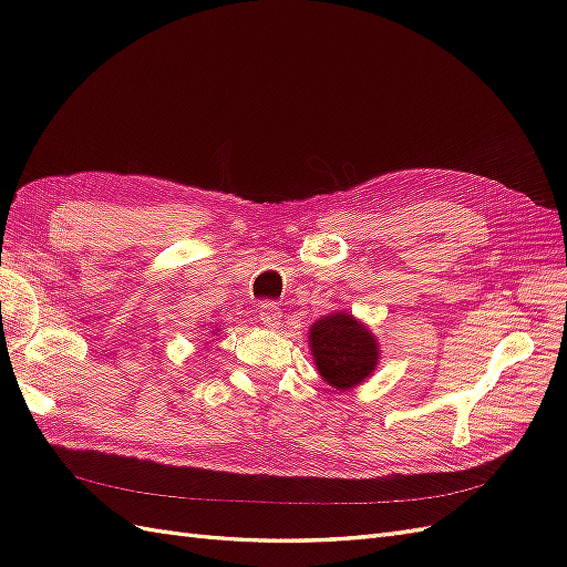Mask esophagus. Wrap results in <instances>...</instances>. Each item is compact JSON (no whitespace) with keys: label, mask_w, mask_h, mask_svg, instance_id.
I'll use <instances>...</instances> for the list:
<instances>
[{"label":"esophagus","mask_w":567,"mask_h":567,"mask_svg":"<svg viewBox=\"0 0 567 567\" xmlns=\"http://www.w3.org/2000/svg\"><path fill=\"white\" fill-rule=\"evenodd\" d=\"M257 319H260V323L265 326V329H279L281 319H284V312L279 310V305L262 302L260 310H257Z\"/></svg>","instance_id":"34e87169"}]
</instances>
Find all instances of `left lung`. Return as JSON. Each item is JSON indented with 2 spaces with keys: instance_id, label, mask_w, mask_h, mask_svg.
Returning <instances> with one entry per match:
<instances>
[{
  "instance_id": "left-lung-1",
  "label": "left lung",
  "mask_w": 567,
  "mask_h": 567,
  "mask_svg": "<svg viewBox=\"0 0 567 567\" xmlns=\"http://www.w3.org/2000/svg\"><path fill=\"white\" fill-rule=\"evenodd\" d=\"M310 352L326 385L333 390H352L369 381L381 362L379 338L364 321L350 312H333L310 326Z\"/></svg>"
}]
</instances>
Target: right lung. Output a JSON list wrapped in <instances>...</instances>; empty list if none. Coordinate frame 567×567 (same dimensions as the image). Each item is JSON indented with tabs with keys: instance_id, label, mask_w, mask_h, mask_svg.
Masks as SVG:
<instances>
[{
	"instance_id": "obj_1",
	"label": "right lung",
	"mask_w": 567,
	"mask_h": 567,
	"mask_svg": "<svg viewBox=\"0 0 567 567\" xmlns=\"http://www.w3.org/2000/svg\"><path fill=\"white\" fill-rule=\"evenodd\" d=\"M213 336H219V329H213Z\"/></svg>"
}]
</instances>
